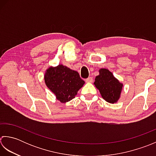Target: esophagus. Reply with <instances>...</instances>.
Segmentation results:
<instances>
[{
  "label": "esophagus",
  "mask_w": 156,
  "mask_h": 156,
  "mask_svg": "<svg viewBox=\"0 0 156 156\" xmlns=\"http://www.w3.org/2000/svg\"><path fill=\"white\" fill-rule=\"evenodd\" d=\"M85 82H86V83H92V82H93V78L88 77L87 79H85Z\"/></svg>",
  "instance_id": "1"
}]
</instances>
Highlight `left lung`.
<instances>
[{"instance_id": "left-lung-1", "label": "left lung", "mask_w": 156, "mask_h": 156, "mask_svg": "<svg viewBox=\"0 0 156 156\" xmlns=\"http://www.w3.org/2000/svg\"><path fill=\"white\" fill-rule=\"evenodd\" d=\"M94 84L107 102L114 104L119 100L123 84L114 77L108 69H100L99 75L96 77Z\"/></svg>"}]
</instances>
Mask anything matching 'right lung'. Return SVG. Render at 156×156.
I'll use <instances>...</instances> for the list:
<instances>
[{"label": "right lung", "instance_id": "add662e5", "mask_svg": "<svg viewBox=\"0 0 156 156\" xmlns=\"http://www.w3.org/2000/svg\"><path fill=\"white\" fill-rule=\"evenodd\" d=\"M44 81L61 103H66L75 98L79 89L85 83L78 72L62 65L46 69Z\"/></svg>", "mask_w": 156, "mask_h": 156}]
</instances>
